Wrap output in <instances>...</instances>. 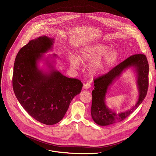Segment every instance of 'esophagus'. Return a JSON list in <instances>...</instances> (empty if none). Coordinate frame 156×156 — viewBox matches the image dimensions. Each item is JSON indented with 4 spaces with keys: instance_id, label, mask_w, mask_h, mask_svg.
<instances>
[{
    "instance_id": "esophagus-1",
    "label": "esophagus",
    "mask_w": 156,
    "mask_h": 156,
    "mask_svg": "<svg viewBox=\"0 0 156 156\" xmlns=\"http://www.w3.org/2000/svg\"><path fill=\"white\" fill-rule=\"evenodd\" d=\"M90 88V84L89 83L84 84V85H83V88L84 89H88Z\"/></svg>"
}]
</instances>
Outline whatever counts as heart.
Listing matches in <instances>:
<instances>
[{"label":"heart","instance_id":"b5f03b06","mask_svg":"<svg viewBox=\"0 0 156 156\" xmlns=\"http://www.w3.org/2000/svg\"><path fill=\"white\" fill-rule=\"evenodd\" d=\"M103 44H94L84 47L79 52V58L83 62L91 63L88 67L89 74L95 76L103 73L107 68L112 67L118 58L115 50ZM69 64L74 69L79 67V61L76 56L69 58Z\"/></svg>","mask_w":156,"mask_h":156}]
</instances>
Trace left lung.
<instances>
[{"label": "left lung", "mask_w": 156, "mask_h": 156, "mask_svg": "<svg viewBox=\"0 0 156 156\" xmlns=\"http://www.w3.org/2000/svg\"><path fill=\"white\" fill-rule=\"evenodd\" d=\"M128 67H133L136 74L139 97L135 105L128 111L116 114L105 105V98L109 86ZM149 65L145 55H134L112 68L108 73L94 79V89L92 92L91 116L99 126H106L121 121L129 116L142 103L148 88Z\"/></svg>", "instance_id": "8db88e82"}]
</instances>
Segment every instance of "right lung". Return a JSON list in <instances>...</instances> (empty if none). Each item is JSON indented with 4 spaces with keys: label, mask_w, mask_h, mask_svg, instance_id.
Instances as JSON below:
<instances>
[{
    "label": "right lung",
    "mask_w": 156,
    "mask_h": 156,
    "mask_svg": "<svg viewBox=\"0 0 156 156\" xmlns=\"http://www.w3.org/2000/svg\"><path fill=\"white\" fill-rule=\"evenodd\" d=\"M53 43V38L43 36L23 47L16 56L12 76L14 92L20 105L32 118L46 125L55 124L64 118L83 87L79 79L67 77L56 69L48 59L49 71L38 68V62L51 50Z\"/></svg>",
    "instance_id": "1"
}]
</instances>
